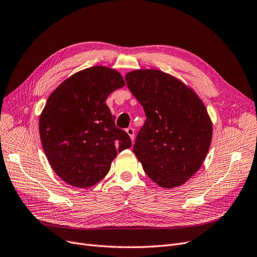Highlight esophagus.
<instances>
[{"label": "esophagus", "instance_id": "1", "mask_svg": "<svg viewBox=\"0 0 257 257\" xmlns=\"http://www.w3.org/2000/svg\"><path fill=\"white\" fill-rule=\"evenodd\" d=\"M126 132L128 134V136L130 137L131 141H134V140H135V129H134V128H131V127H129V128H127V129H126Z\"/></svg>", "mask_w": 257, "mask_h": 257}]
</instances>
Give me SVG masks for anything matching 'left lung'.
Returning a JSON list of instances; mask_svg holds the SVG:
<instances>
[{"label":"left lung","instance_id":"obj_1","mask_svg":"<svg viewBox=\"0 0 257 257\" xmlns=\"http://www.w3.org/2000/svg\"><path fill=\"white\" fill-rule=\"evenodd\" d=\"M125 78L146 114L134 146L144 172L161 187L184 184L200 169L211 146L213 125L203 101L160 70H135Z\"/></svg>","mask_w":257,"mask_h":257}]
</instances>
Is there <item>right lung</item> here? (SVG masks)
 I'll return each mask as SVG.
<instances>
[{"mask_svg":"<svg viewBox=\"0 0 257 257\" xmlns=\"http://www.w3.org/2000/svg\"><path fill=\"white\" fill-rule=\"evenodd\" d=\"M125 85L116 70L97 65L73 74L50 95L39 118L42 147L65 183L87 188L106 176L117 153L131 147L106 100Z\"/></svg>","mask_w":257,"mask_h":257,"instance_id":"1","label":"right lung"}]
</instances>
